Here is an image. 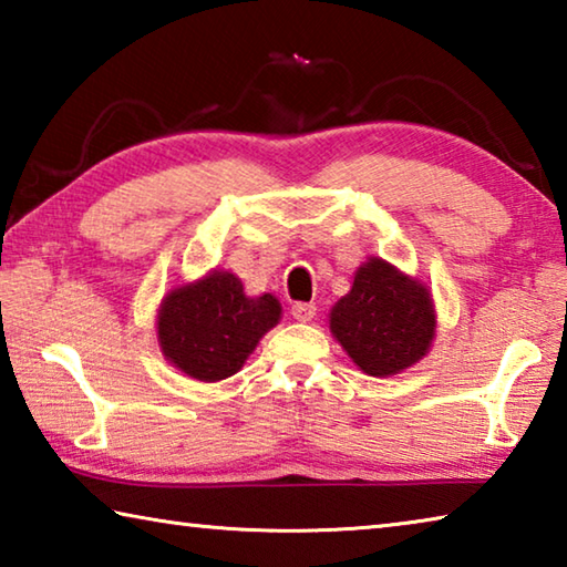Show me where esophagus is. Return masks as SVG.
<instances>
[{
  "label": "esophagus",
  "instance_id": "1",
  "mask_svg": "<svg viewBox=\"0 0 567 567\" xmlns=\"http://www.w3.org/2000/svg\"><path fill=\"white\" fill-rule=\"evenodd\" d=\"M292 318L297 322H312L315 320V305H310V302L292 305Z\"/></svg>",
  "mask_w": 567,
  "mask_h": 567
}]
</instances>
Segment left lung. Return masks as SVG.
I'll return each mask as SVG.
<instances>
[{
  "label": "left lung",
  "mask_w": 567,
  "mask_h": 567,
  "mask_svg": "<svg viewBox=\"0 0 567 567\" xmlns=\"http://www.w3.org/2000/svg\"><path fill=\"white\" fill-rule=\"evenodd\" d=\"M330 332L370 378H392L433 348L437 312L427 285L382 257H368L330 310Z\"/></svg>",
  "instance_id": "left-lung-1"
}]
</instances>
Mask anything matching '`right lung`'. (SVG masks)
<instances>
[{"label":"right lung","mask_w":567,"mask_h":567,"mask_svg":"<svg viewBox=\"0 0 567 567\" xmlns=\"http://www.w3.org/2000/svg\"><path fill=\"white\" fill-rule=\"evenodd\" d=\"M280 318L282 305L272 292L249 297L235 272L215 267L162 297L155 328L172 368L192 380L219 382L243 370Z\"/></svg>","instance_id":"1"}]
</instances>
